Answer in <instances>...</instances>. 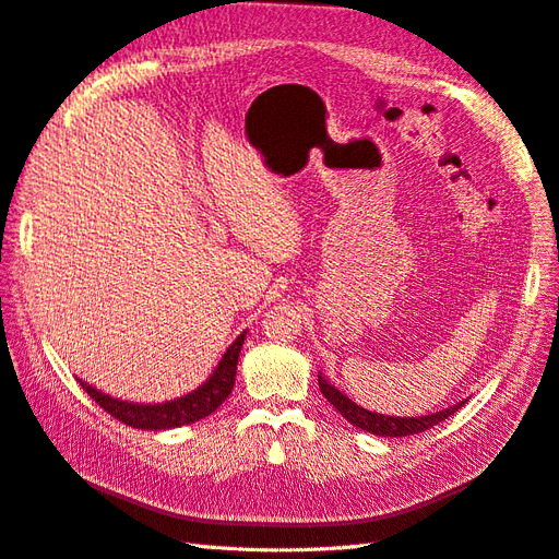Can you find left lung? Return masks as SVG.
I'll use <instances>...</instances> for the list:
<instances>
[{"instance_id": "8db88e82", "label": "left lung", "mask_w": 559, "mask_h": 559, "mask_svg": "<svg viewBox=\"0 0 559 559\" xmlns=\"http://www.w3.org/2000/svg\"><path fill=\"white\" fill-rule=\"evenodd\" d=\"M317 378H319L321 394L329 399V403L349 421V425L359 427L373 436H384V438H401V436L427 431L433 425H438V421H443L450 415H454L466 403V399H464L460 403L450 405V408H443V411L431 413V415H421V417H394V415H382V413H373V411L364 408V405L354 403L347 394H343L341 389L331 384L321 373Z\"/></svg>"}]
</instances>
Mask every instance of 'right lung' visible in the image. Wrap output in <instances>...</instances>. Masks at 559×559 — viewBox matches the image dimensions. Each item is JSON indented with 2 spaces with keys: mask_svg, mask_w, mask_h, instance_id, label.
<instances>
[{
  "mask_svg": "<svg viewBox=\"0 0 559 559\" xmlns=\"http://www.w3.org/2000/svg\"><path fill=\"white\" fill-rule=\"evenodd\" d=\"M245 337H247V331H242L238 337H235L233 345H228L222 361L216 364L212 376L205 382H202L198 389H193V392L177 396L173 401L134 403V401L114 399L111 394H105L103 389L88 384L86 380H79V382L83 389H86L88 396L95 399V403L103 405L109 415L121 419L128 427L163 431V429L193 425V421L212 415L233 392L235 373H238V357L245 345Z\"/></svg>",
  "mask_w": 559,
  "mask_h": 559,
  "instance_id": "add662e5",
  "label": "right lung"
}]
</instances>
